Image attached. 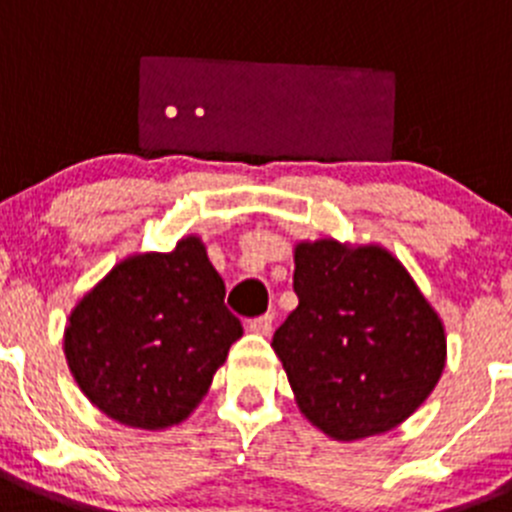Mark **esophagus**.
I'll return each instance as SVG.
<instances>
[{
    "mask_svg": "<svg viewBox=\"0 0 512 512\" xmlns=\"http://www.w3.org/2000/svg\"><path fill=\"white\" fill-rule=\"evenodd\" d=\"M272 323H275V318H272L270 313H265V315H260V318H252V321L247 323V331L257 333V336H270Z\"/></svg>",
    "mask_w": 512,
    "mask_h": 512,
    "instance_id": "34e87169",
    "label": "esophagus"
}]
</instances>
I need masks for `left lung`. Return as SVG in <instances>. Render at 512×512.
<instances>
[{
  "instance_id": "8db88e82",
  "label": "left lung",
  "mask_w": 512,
  "mask_h": 512,
  "mask_svg": "<svg viewBox=\"0 0 512 512\" xmlns=\"http://www.w3.org/2000/svg\"><path fill=\"white\" fill-rule=\"evenodd\" d=\"M298 308L272 336L300 412L328 437L384 434L432 394L447 358L439 315L379 245H295Z\"/></svg>"
}]
</instances>
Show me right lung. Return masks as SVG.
I'll use <instances>...</instances> for the list:
<instances>
[{
  "mask_svg": "<svg viewBox=\"0 0 512 512\" xmlns=\"http://www.w3.org/2000/svg\"><path fill=\"white\" fill-rule=\"evenodd\" d=\"M242 323L199 237L118 262L70 313L65 358L83 394L126 427L189 417Z\"/></svg>",
  "mask_w": 512,
  "mask_h": 512,
  "instance_id": "add662e5",
  "label": "right lung"
}]
</instances>
